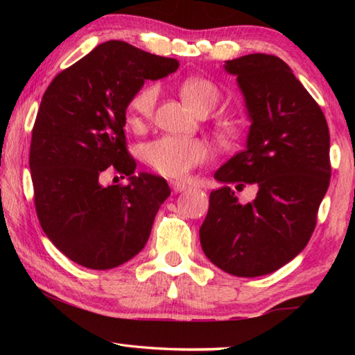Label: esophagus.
<instances>
[{"instance_id": "1", "label": "esophagus", "mask_w": 355, "mask_h": 355, "mask_svg": "<svg viewBox=\"0 0 355 355\" xmlns=\"http://www.w3.org/2000/svg\"><path fill=\"white\" fill-rule=\"evenodd\" d=\"M171 188L173 192H175V194H178V192H183L188 189V184L182 183V182H171Z\"/></svg>"}]
</instances>
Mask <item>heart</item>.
<instances>
[{
    "mask_svg": "<svg viewBox=\"0 0 355 355\" xmlns=\"http://www.w3.org/2000/svg\"><path fill=\"white\" fill-rule=\"evenodd\" d=\"M182 97L192 111L197 114L209 112L219 103L220 92L213 81L205 78H189L180 87ZM158 87L146 86L135 94L128 106V122L141 125L153 114ZM209 158V148L200 139L163 136L144 147V159L161 175L169 178H184L194 167Z\"/></svg>",
    "mask_w": 355,
    "mask_h": 355,
    "instance_id": "heart-1",
    "label": "heart"
}]
</instances>
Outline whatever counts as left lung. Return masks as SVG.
Returning <instances> with one entry per match:
<instances>
[{
	"label": "left lung",
	"mask_w": 355,
	"mask_h": 355,
	"mask_svg": "<svg viewBox=\"0 0 355 355\" xmlns=\"http://www.w3.org/2000/svg\"><path fill=\"white\" fill-rule=\"evenodd\" d=\"M224 69L236 76L250 128L243 152L214 172L224 186L209 194L200 244L222 271L258 277L307 245L330 182V135L321 107L280 58L255 53ZM245 184L257 196L243 206L234 190Z\"/></svg>",
	"instance_id": "obj_1"
}]
</instances>
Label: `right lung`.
Here are the masks:
<instances>
[{
  "mask_svg": "<svg viewBox=\"0 0 355 355\" xmlns=\"http://www.w3.org/2000/svg\"><path fill=\"white\" fill-rule=\"evenodd\" d=\"M177 69L175 59L110 40L61 71L42 97L29 152L35 211L48 239L71 261L105 271L148 241L171 188L163 177L135 173L123 127L146 80ZM111 165L128 185L99 183Z\"/></svg>",
  "mask_w": 355,
  "mask_h": 355,
  "instance_id": "add662e5",
  "label": "right lung"
}]
</instances>
